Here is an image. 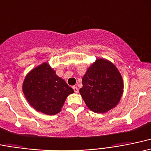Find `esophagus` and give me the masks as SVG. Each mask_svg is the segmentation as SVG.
<instances>
[{
  "mask_svg": "<svg viewBox=\"0 0 151 151\" xmlns=\"http://www.w3.org/2000/svg\"><path fill=\"white\" fill-rule=\"evenodd\" d=\"M73 88L74 92L76 93H78V89L77 87H76V86H73Z\"/></svg>",
  "mask_w": 151,
  "mask_h": 151,
  "instance_id": "esophagus-1",
  "label": "esophagus"
}]
</instances>
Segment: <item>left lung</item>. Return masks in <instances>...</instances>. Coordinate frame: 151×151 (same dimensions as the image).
Returning a JSON list of instances; mask_svg holds the SVG:
<instances>
[{
  "label": "left lung",
  "instance_id": "1",
  "mask_svg": "<svg viewBox=\"0 0 151 151\" xmlns=\"http://www.w3.org/2000/svg\"><path fill=\"white\" fill-rule=\"evenodd\" d=\"M80 94L93 112L104 113L115 108L123 93V80L116 65L105 58H97L88 68L82 79Z\"/></svg>",
  "mask_w": 151,
  "mask_h": 151
}]
</instances>
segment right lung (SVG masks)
I'll return each instance as SVG.
<instances>
[{
    "label": "right lung",
    "mask_w": 151,
    "mask_h": 151,
    "mask_svg": "<svg viewBox=\"0 0 151 151\" xmlns=\"http://www.w3.org/2000/svg\"><path fill=\"white\" fill-rule=\"evenodd\" d=\"M22 89L31 107L49 116L60 113L68 96L74 93L48 62L43 63L27 74Z\"/></svg>",
    "instance_id": "obj_1"
}]
</instances>
